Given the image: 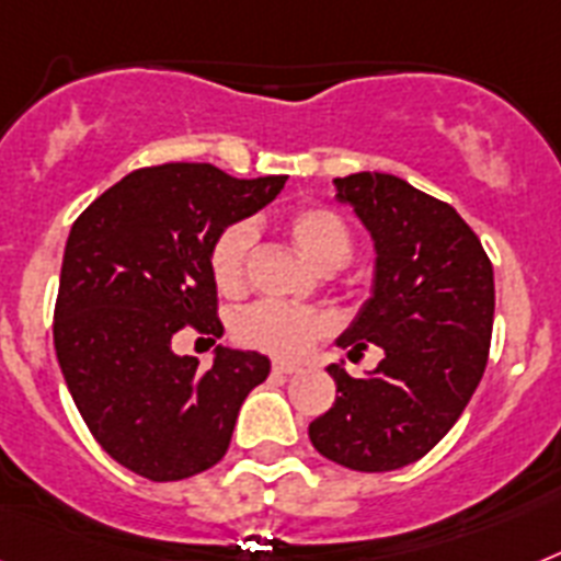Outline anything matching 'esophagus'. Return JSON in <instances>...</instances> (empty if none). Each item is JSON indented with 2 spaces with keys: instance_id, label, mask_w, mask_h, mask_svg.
I'll use <instances>...</instances> for the list:
<instances>
[{
  "instance_id": "34e87169",
  "label": "esophagus",
  "mask_w": 561,
  "mask_h": 561,
  "mask_svg": "<svg viewBox=\"0 0 561 561\" xmlns=\"http://www.w3.org/2000/svg\"><path fill=\"white\" fill-rule=\"evenodd\" d=\"M273 370H276V374H285V376H290V374H299V365H296V362H285V359H276L273 362Z\"/></svg>"
}]
</instances>
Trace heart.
<instances>
[{"mask_svg": "<svg viewBox=\"0 0 561 561\" xmlns=\"http://www.w3.org/2000/svg\"><path fill=\"white\" fill-rule=\"evenodd\" d=\"M285 230L296 248L322 271H336L351 259L353 233L347 222L328 205H299L285 216ZM256 228L233 222L210 244V276L219 294L239 296L248 285ZM233 339L239 345L273 356H302L331 331V317L319 308H296L285 302H256L233 317Z\"/></svg>", "mask_w": 561, "mask_h": 561, "instance_id": "obj_1", "label": "heart"}]
</instances>
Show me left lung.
I'll return each instance as SVG.
<instances>
[{"label":"left lung","instance_id":"obj_1","mask_svg":"<svg viewBox=\"0 0 561 561\" xmlns=\"http://www.w3.org/2000/svg\"><path fill=\"white\" fill-rule=\"evenodd\" d=\"M336 191L376 242L374 296L339 347L385 356L368 379L328 368L339 397L308 436L324 459L382 473L422 459L468 408L491 353L493 265L448 202L404 179L353 173Z\"/></svg>","mask_w":561,"mask_h":561}]
</instances>
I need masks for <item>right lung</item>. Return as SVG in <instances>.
I'll use <instances>...</instances> for the list:
<instances>
[{
  "mask_svg": "<svg viewBox=\"0 0 561 561\" xmlns=\"http://www.w3.org/2000/svg\"><path fill=\"white\" fill-rule=\"evenodd\" d=\"M288 176L233 179L214 164L139 168L79 214L65 244L54 347L93 439L122 468L176 482L228 454L244 397L271 374L256 351L176 356L182 328L222 333L210 244Z\"/></svg>",
  "mask_w": 561,
  "mask_h": 561,
  "instance_id": "right-lung-1",
  "label": "right lung"
}]
</instances>
